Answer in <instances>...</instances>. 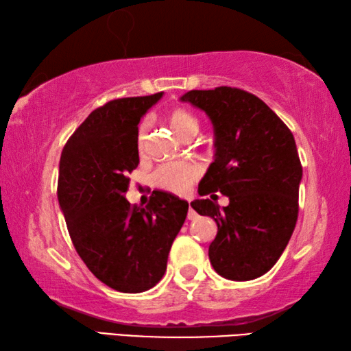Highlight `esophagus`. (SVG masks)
Segmentation results:
<instances>
[{"mask_svg": "<svg viewBox=\"0 0 351 351\" xmlns=\"http://www.w3.org/2000/svg\"><path fill=\"white\" fill-rule=\"evenodd\" d=\"M198 215H197V212H195L193 209H192V207H189V212H187V218L189 219H195V218H197Z\"/></svg>", "mask_w": 351, "mask_h": 351, "instance_id": "esophagus-1", "label": "esophagus"}]
</instances>
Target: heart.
<instances>
[{
  "label": "heart",
  "mask_w": 351,
  "mask_h": 351,
  "mask_svg": "<svg viewBox=\"0 0 351 351\" xmlns=\"http://www.w3.org/2000/svg\"><path fill=\"white\" fill-rule=\"evenodd\" d=\"M167 123L173 130L178 138H186L187 134H197L198 119L192 112L184 108H175L167 112ZM148 123H141L138 132V152L144 154L147 150ZM199 175V167L193 162H169L161 165L154 173V184L167 192L184 195L189 192L192 182Z\"/></svg>",
  "instance_id": "heart-1"
}]
</instances>
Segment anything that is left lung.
Listing matches in <instances>:
<instances>
[{"label": "left lung", "instance_id": "left-lung-1", "mask_svg": "<svg viewBox=\"0 0 351 351\" xmlns=\"http://www.w3.org/2000/svg\"><path fill=\"white\" fill-rule=\"evenodd\" d=\"M180 100L204 111L213 127L215 154L198 193L229 198L226 207L209 198L190 203L218 226L210 263L228 280H254L277 263L295 228L302 165L294 136L263 100L239 88L193 90Z\"/></svg>", "mask_w": 351, "mask_h": 351}]
</instances>
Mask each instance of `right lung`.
I'll return each instance as SVG.
<instances>
[{"mask_svg": "<svg viewBox=\"0 0 351 351\" xmlns=\"http://www.w3.org/2000/svg\"><path fill=\"white\" fill-rule=\"evenodd\" d=\"M162 93L116 99L94 110L64 145L58 204L80 258L106 287L142 293L161 280L189 203L154 192L145 207L125 198L138 167V123Z\"/></svg>", "mask_w": 351, "mask_h": 351, "instance_id": "obj_1", "label": "right lung"}]
</instances>
